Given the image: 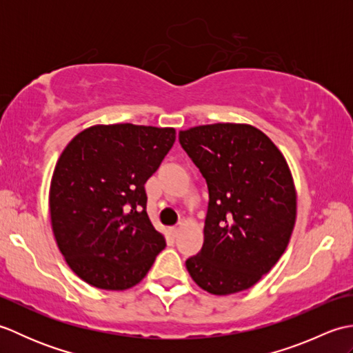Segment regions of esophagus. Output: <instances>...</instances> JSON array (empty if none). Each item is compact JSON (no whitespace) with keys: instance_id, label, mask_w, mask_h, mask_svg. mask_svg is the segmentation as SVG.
I'll return each mask as SVG.
<instances>
[{"instance_id":"obj_1","label":"esophagus","mask_w":353,"mask_h":353,"mask_svg":"<svg viewBox=\"0 0 353 353\" xmlns=\"http://www.w3.org/2000/svg\"><path fill=\"white\" fill-rule=\"evenodd\" d=\"M170 232H171L172 236H177V234H179V232H181V229H179V228H171Z\"/></svg>"}]
</instances>
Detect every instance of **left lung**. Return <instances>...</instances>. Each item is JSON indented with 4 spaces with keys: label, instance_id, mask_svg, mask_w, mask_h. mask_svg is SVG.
I'll return each instance as SVG.
<instances>
[{
    "label": "left lung",
    "instance_id": "obj_1",
    "mask_svg": "<svg viewBox=\"0 0 353 353\" xmlns=\"http://www.w3.org/2000/svg\"><path fill=\"white\" fill-rule=\"evenodd\" d=\"M206 179L209 205L201 250L186 268L201 290H249L283 254L294 229L297 194L282 152L250 124L216 123L179 132Z\"/></svg>",
    "mask_w": 353,
    "mask_h": 353
}]
</instances>
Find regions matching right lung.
<instances>
[{
  "label": "right lung",
  "instance_id": "right-lung-1",
  "mask_svg": "<svg viewBox=\"0 0 353 353\" xmlns=\"http://www.w3.org/2000/svg\"><path fill=\"white\" fill-rule=\"evenodd\" d=\"M174 141L172 127L97 124L65 147L50 185L51 229L81 281L123 291L152 268L165 238L147 215L144 185Z\"/></svg>",
  "mask_w": 353,
  "mask_h": 353
}]
</instances>
